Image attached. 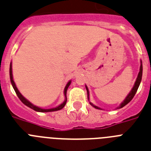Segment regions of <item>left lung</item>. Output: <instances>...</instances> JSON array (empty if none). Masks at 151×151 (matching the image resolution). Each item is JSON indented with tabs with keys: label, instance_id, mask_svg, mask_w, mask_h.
Segmentation results:
<instances>
[{
	"label": "left lung",
	"instance_id": "1",
	"mask_svg": "<svg viewBox=\"0 0 151 151\" xmlns=\"http://www.w3.org/2000/svg\"><path fill=\"white\" fill-rule=\"evenodd\" d=\"M142 73H143V66H142V64H140V72H139L138 76H137V80H136V82H135L134 86L133 88H132V90L131 91V92H130V93L127 95V96L126 97V99H124V101L121 104V105H120V106L118 107V109L123 108L124 106H125L127 104H128V103H129L130 101L132 100V99H133L134 96L135 94H136V92H137V89H138L139 86H140V82H141V78H142ZM86 90H87V93H88V94H89V92H88V88H87V86H86ZM89 103H90V105H92V106H93L94 108H95V109H101L100 108H99V107L95 106V105H94L93 104H91V102H89Z\"/></svg>",
	"mask_w": 151,
	"mask_h": 151
}]
</instances>
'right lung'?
Returning <instances> with one entry per match:
<instances>
[{"instance_id":"right-lung-1","label":"right lung","mask_w":151,"mask_h":151,"mask_svg":"<svg viewBox=\"0 0 151 151\" xmlns=\"http://www.w3.org/2000/svg\"><path fill=\"white\" fill-rule=\"evenodd\" d=\"M10 78H11V84H12V86L13 88H14V91H15V92H16L17 95L18 96V98L20 99V101H22V102L24 103V105H27V106H28L29 108H30V109H33L34 111H39V112H49V111H59L60 110V109H62L63 108V107L65 106V105L66 104V101H67V98H66V91H67V89H68V88H69V85H70L71 83V81H69L68 83H67L66 86L65 87V89H64V95H65V101H63V104H61L60 105H59L58 107H56V108H54V109H40V108H39V107H37L35 106V105H33V104H31V103L29 102V101H27V99H25V98L23 96V95H21V94L20 93V91H18L16 85H15V83H14V79H13V75H12V65H10Z\"/></svg>"}]
</instances>
